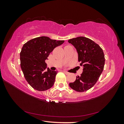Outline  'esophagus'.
<instances>
[{
	"instance_id": "1",
	"label": "esophagus",
	"mask_w": 124,
	"mask_h": 124,
	"mask_svg": "<svg viewBox=\"0 0 124 124\" xmlns=\"http://www.w3.org/2000/svg\"><path fill=\"white\" fill-rule=\"evenodd\" d=\"M63 72L65 73V74H69L68 72H66V71H65V70H63Z\"/></svg>"
}]
</instances>
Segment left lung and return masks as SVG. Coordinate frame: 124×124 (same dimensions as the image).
<instances>
[{"instance_id": "obj_1", "label": "left lung", "mask_w": 124, "mask_h": 124, "mask_svg": "<svg viewBox=\"0 0 124 124\" xmlns=\"http://www.w3.org/2000/svg\"><path fill=\"white\" fill-rule=\"evenodd\" d=\"M68 41L76 49L78 61L83 68L80 76H77L74 82L69 85L76 91H86L93 86L103 72L105 63L103 51L97 44L86 37H77Z\"/></svg>"}]
</instances>
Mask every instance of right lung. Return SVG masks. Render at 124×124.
<instances>
[{"label": "right lung", "mask_w": 124, "mask_h": 124, "mask_svg": "<svg viewBox=\"0 0 124 124\" xmlns=\"http://www.w3.org/2000/svg\"><path fill=\"white\" fill-rule=\"evenodd\" d=\"M64 42L40 37L30 40L23 46L20 52L21 67L25 79L33 89L43 91L54 85L57 71L49 68L46 70L45 60L54 48Z\"/></svg>", "instance_id": "obj_1"}]
</instances>
